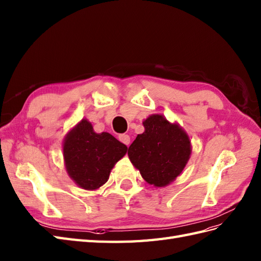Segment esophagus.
I'll list each match as a JSON object with an SVG mask.
<instances>
[{
    "label": "esophagus",
    "instance_id": "obj_1",
    "mask_svg": "<svg viewBox=\"0 0 261 261\" xmlns=\"http://www.w3.org/2000/svg\"><path fill=\"white\" fill-rule=\"evenodd\" d=\"M118 139L120 142H122L123 144H125V145H127L128 146L129 144H130V137L127 135V134H120L119 136H118Z\"/></svg>",
    "mask_w": 261,
    "mask_h": 261
}]
</instances>
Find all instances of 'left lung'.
I'll list each match as a JSON object with an SVG mask.
<instances>
[{"mask_svg":"<svg viewBox=\"0 0 261 261\" xmlns=\"http://www.w3.org/2000/svg\"><path fill=\"white\" fill-rule=\"evenodd\" d=\"M143 124L145 132L128 147V157L148 184L166 186L186 166L192 151L189 138L162 115H151Z\"/></svg>","mask_w":261,"mask_h":261,"instance_id":"1","label":"left lung"}]
</instances>
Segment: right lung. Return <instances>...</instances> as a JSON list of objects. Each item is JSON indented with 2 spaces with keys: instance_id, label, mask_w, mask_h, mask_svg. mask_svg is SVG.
Instances as JSON below:
<instances>
[{
  "instance_id": "right-lung-1",
  "label": "right lung",
  "mask_w": 261,
  "mask_h": 261,
  "mask_svg": "<svg viewBox=\"0 0 261 261\" xmlns=\"http://www.w3.org/2000/svg\"><path fill=\"white\" fill-rule=\"evenodd\" d=\"M64 160L71 178L82 188L97 189L127 151V146L109 133L96 134L86 119L75 127L64 142Z\"/></svg>"
}]
</instances>
